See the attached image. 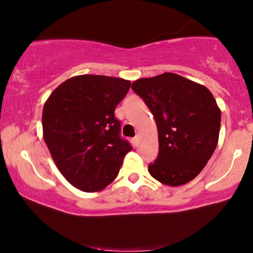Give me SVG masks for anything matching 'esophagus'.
Listing matches in <instances>:
<instances>
[{"mask_svg": "<svg viewBox=\"0 0 253 253\" xmlns=\"http://www.w3.org/2000/svg\"><path fill=\"white\" fill-rule=\"evenodd\" d=\"M133 144H134V146H138V144H139V135H135L134 138H133Z\"/></svg>", "mask_w": 253, "mask_h": 253, "instance_id": "1", "label": "esophagus"}]
</instances>
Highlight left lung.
I'll return each instance as SVG.
<instances>
[{
    "mask_svg": "<svg viewBox=\"0 0 253 253\" xmlns=\"http://www.w3.org/2000/svg\"><path fill=\"white\" fill-rule=\"evenodd\" d=\"M155 117L159 152L149 172L176 187L201 172L217 145L221 112L205 85L165 72L132 84Z\"/></svg>",
    "mask_w": 253,
    "mask_h": 253,
    "instance_id": "obj_1",
    "label": "left lung"
}]
</instances>
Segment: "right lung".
<instances>
[{
  "instance_id": "1",
  "label": "right lung",
  "mask_w": 253,
  "mask_h": 253,
  "mask_svg": "<svg viewBox=\"0 0 253 253\" xmlns=\"http://www.w3.org/2000/svg\"><path fill=\"white\" fill-rule=\"evenodd\" d=\"M129 86L123 78L81 75L60 84L43 104V140L62 175L80 190L106 188L132 150L114 115Z\"/></svg>"
}]
</instances>
